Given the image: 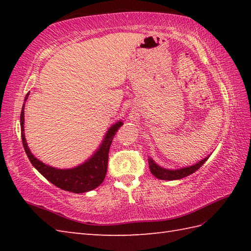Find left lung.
<instances>
[{
  "instance_id": "8db88e82",
  "label": "left lung",
  "mask_w": 251,
  "mask_h": 251,
  "mask_svg": "<svg viewBox=\"0 0 251 251\" xmlns=\"http://www.w3.org/2000/svg\"><path fill=\"white\" fill-rule=\"evenodd\" d=\"M208 159V157L201 159L197 164L193 165V166H189V167H184L181 169H176V170H169V169H165L159 167L158 165L154 163L151 158H149V166H150V170L153 176H155L157 179L161 180H177L184 178L186 176H189L191 174L195 173L197 169L201 167V165L204 164Z\"/></svg>"
}]
</instances>
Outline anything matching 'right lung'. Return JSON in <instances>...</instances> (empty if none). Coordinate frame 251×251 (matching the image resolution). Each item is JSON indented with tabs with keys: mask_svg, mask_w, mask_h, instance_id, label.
Here are the masks:
<instances>
[{
	"mask_svg": "<svg viewBox=\"0 0 251 251\" xmlns=\"http://www.w3.org/2000/svg\"><path fill=\"white\" fill-rule=\"evenodd\" d=\"M26 94L25 101L28 99ZM25 103L21 110L20 114V127H21V139H23V145L25 151L28 155L31 164L39 170V172L44 176V177L51 182L57 188L61 190L73 192V193H84V192L92 191L97 188L105 178L106 169H108V158H109V150L110 146L113 140L117 129L123 125L122 122H117L111 128L108 130L105 138L102 141V145L98 149L92 158H89L87 162L79 165V166L72 169H57L54 167L47 166L44 163L40 162L39 159L33 156L29 150L28 145H26L25 138V129H24V122H25Z\"/></svg>",
	"mask_w": 251,
	"mask_h": 251,
	"instance_id": "add662e5",
	"label": "right lung"
}]
</instances>
